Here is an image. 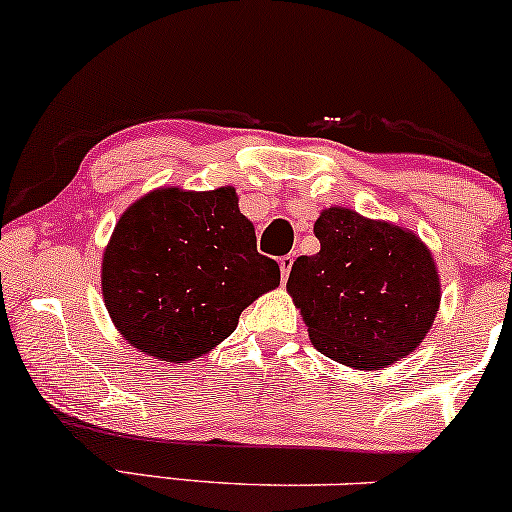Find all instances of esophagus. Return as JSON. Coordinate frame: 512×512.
<instances>
[{"instance_id": "1", "label": "esophagus", "mask_w": 512, "mask_h": 512, "mask_svg": "<svg viewBox=\"0 0 512 512\" xmlns=\"http://www.w3.org/2000/svg\"><path fill=\"white\" fill-rule=\"evenodd\" d=\"M292 266H294V256L292 254L280 258V275H282V280H285V282H287L289 270H292Z\"/></svg>"}]
</instances>
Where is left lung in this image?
Here are the masks:
<instances>
[{
    "label": "left lung",
    "mask_w": 512,
    "mask_h": 512,
    "mask_svg": "<svg viewBox=\"0 0 512 512\" xmlns=\"http://www.w3.org/2000/svg\"><path fill=\"white\" fill-rule=\"evenodd\" d=\"M320 251L299 256L287 292L311 342L351 368H387L425 339L439 308L432 254L413 232L327 208L313 227Z\"/></svg>",
    "instance_id": "8db88e82"
}]
</instances>
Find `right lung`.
Returning <instances> with one entry per match:
<instances>
[{
  "instance_id": "add662e5",
  "label": "right lung",
  "mask_w": 512,
  "mask_h": 512,
  "mask_svg": "<svg viewBox=\"0 0 512 512\" xmlns=\"http://www.w3.org/2000/svg\"><path fill=\"white\" fill-rule=\"evenodd\" d=\"M280 266L256 251L232 187L156 189L118 220L104 251L102 292L113 325L161 361H192L237 327Z\"/></svg>"
}]
</instances>
